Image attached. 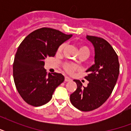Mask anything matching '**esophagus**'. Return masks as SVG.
<instances>
[{
  "mask_svg": "<svg viewBox=\"0 0 131 131\" xmlns=\"http://www.w3.org/2000/svg\"><path fill=\"white\" fill-rule=\"evenodd\" d=\"M64 81H65V82H70V81H71V79L70 78H69V77H67V76H65V78H64Z\"/></svg>",
  "mask_w": 131,
  "mask_h": 131,
  "instance_id": "obj_1",
  "label": "esophagus"
}]
</instances>
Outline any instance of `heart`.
I'll list each match as a JSON object with an SVG mask.
<instances>
[{
	"mask_svg": "<svg viewBox=\"0 0 131 131\" xmlns=\"http://www.w3.org/2000/svg\"><path fill=\"white\" fill-rule=\"evenodd\" d=\"M64 46V44H61L60 45L58 48L57 49V53H60L63 49ZM90 53V49L89 48L87 47V46H85V45H81L79 47V54H84L86 56H88ZM64 69L68 73H73L75 71L78 70V67L75 64L73 63H65L63 66Z\"/></svg>",
	"mask_w": 131,
	"mask_h": 131,
	"instance_id": "1",
	"label": "heart"
}]
</instances>
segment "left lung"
<instances>
[{"mask_svg":"<svg viewBox=\"0 0 131 131\" xmlns=\"http://www.w3.org/2000/svg\"><path fill=\"white\" fill-rule=\"evenodd\" d=\"M94 48V64L86 70L85 77L89 83L82 86L80 80H74L77 89L70 95L74 107L83 112H89L101 106L110 96L120 73L118 55L112 45L103 39L86 36Z\"/></svg>","mask_w":131,"mask_h":131,"instance_id":"8db88e82","label":"left lung"}]
</instances>
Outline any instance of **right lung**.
I'll return each instance as SVG.
<instances>
[{"label":"right lung","instance_id":"add662e5","mask_svg":"<svg viewBox=\"0 0 131 131\" xmlns=\"http://www.w3.org/2000/svg\"><path fill=\"white\" fill-rule=\"evenodd\" d=\"M71 37L42 28L29 34L19 45L13 64V79L17 92L28 104L38 107L48 103L56 88L64 82L61 73L47 75L45 59L54 56L60 45Z\"/></svg>","mask_w":131,"mask_h":131}]
</instances>
